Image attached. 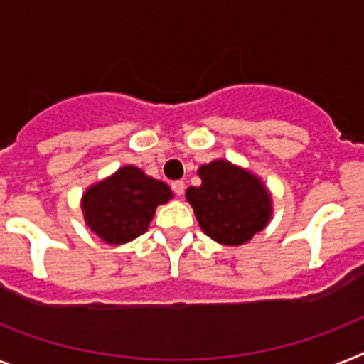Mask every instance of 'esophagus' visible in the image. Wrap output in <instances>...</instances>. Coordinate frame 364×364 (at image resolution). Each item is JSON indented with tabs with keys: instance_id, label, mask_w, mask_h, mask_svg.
Returning <instances> with one entry per match:
<instances>
[{
	"instance_id": "1",
	"label": "esophagus",
	"mask_w": 364,
	"mask_h": 364,
	"mask_svg": "<svg viewBox=\"0 0 364 364\" xmlns=\"http://www.w3.org/2000/svg\"><path fill=\"white\" fill-rule=\"evenodd\" d=\"M172 191L176 192L177 196H183V194H185V183H183V181H173L172 183Z\"/></svg>"
}]
</instances>
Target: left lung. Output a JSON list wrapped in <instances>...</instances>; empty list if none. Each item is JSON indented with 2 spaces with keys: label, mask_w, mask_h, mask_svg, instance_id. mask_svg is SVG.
Instances as JSON below:
<instances>
[{
  "label": "left lung",
  "mask_w": 364,
  "mask_h": 364,
  "mask_svg": "<svg viewBox=\"0 0 364 364\" xmlns=\"http://www.w3.org/2000/svg\"><path fill=\"white\" fill-rule=\"evenodd\" d=\"M200 187L185 196L201 231L218 244L240 246L267 228L272 218V194L261 177L225 159L198 168Z\"/></svg>",
  "instance_id": "8db88e82"
}]
</instances>
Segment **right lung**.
Segmentation results:
<instances>
[{
	"mask_svg": "<svg viewBox=\"0 0 364 364\" xmlns=\"http://www.w3.org/2000/svg\"><path fill=\"white\" fill-rule=\"evenodd\" d=\"M172 198L166 183L125 164L83 192L81 210L87 228L100 240L118 246L146 233L155 209Z\"/></svg>",
	"mask_w": 364,
	"mask_h": 364,
	"instance_id": "right-lung-1",
	"label": "right lung"
}]
</instances>
